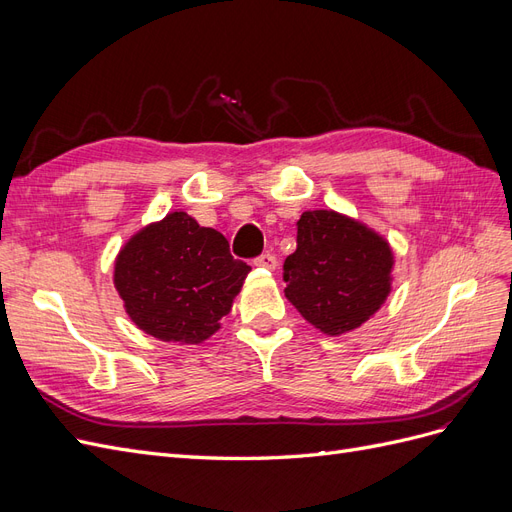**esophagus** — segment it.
<instances>
[{
  "label": "esophagus",
  "instance_id": "esophagus-1",
  "mask_svg": "<svg viewBox=\"0 0 512 512\" xmlns=\"http://www.w3.org/2000/svg\"><path fill=\"white\" fill-rule=\"evenodd\" d=\"M254 265H256V267H262V269L273 271V269L277 267V258H275L273 254H262V256H258V258L254 260Z\"/></svg>",
  "mask_w": 512,
  "mask_h": 512
}]
</instances>
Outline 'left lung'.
I'll return each mask as SVG.
<instances>
[{"label":"left lung","instance_id":"1","mask_svg":"<svg viewBox=\"0 0 512 512\" xmlns=\"http://www.w3.org/2000/svg\"><path fill=\"white\" fill-rule=\"evenodd\" d=\"M393 250L374 228L333 209L305 211L297 250L284 262L286 299L327 335L359 329L384 305Z\"/></svg>","mask_w":512,"mask_h":512}]
</instances>
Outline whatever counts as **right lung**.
Here are the masks:
<instances>
[{"label": "right lung", "instance_id": "1", "mask_svg": "<svg viewBox=\"0 0 512 512\" xmlns=\"http://www.w3.org/2000/svg\"><path fill=\"white\" fill-rule=\"evenodd\" d=\"M250 271L230 256L222 232L173 211L126 241L113 282L138 329L162 342L203 344L220 329Z\"/></svg>", "mask_w": 512, "mask_h": 512}]
</instances>
